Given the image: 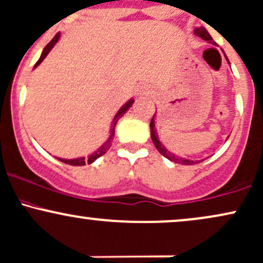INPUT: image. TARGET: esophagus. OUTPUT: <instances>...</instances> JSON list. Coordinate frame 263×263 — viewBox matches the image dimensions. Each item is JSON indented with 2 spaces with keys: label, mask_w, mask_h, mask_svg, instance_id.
<instances>
[{
  "label": "esophagus",
  "mask_w": 263,
  "mask_h": 263,
  "mask_svg": "<svg viewBox=\"0 0 263 263\" xmlns=\"http://www.w3.org/2000/svg\"><path fill=\"white\" fill-rule=\"evenodd\" d=\"M151 93V88L147 87V86H141V87L137 89V95H140V96H149Z\"/></svg>",
  "instance_id": "esophagus-1"
}]
</instances>
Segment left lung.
<instances>
[{
	"label": "left lung",
	"instance_id": "obj_1",
	"mask_svg": "<svg viewBox=\"0 0 263 263\" xmlns=\"http://www.w3.org/2000/svg\"><path fill=\"white\" fill-rule=\"evenodd\" d=\"M193 33H195V36H197V37H200V39L204 40V41H207L209 43H212V45H216L215 41H212V37L210 36L209 32H207L206 28L202 27V26H200V27H196L195 30H193ZM224 57H226L227 62H229V59H227L226 54H224ZM149 128H151L152 142H154V145L156 146V148H157V151L160 152V154L162 155V156H164V157H166L167 160L172 161V162H175V163L186 164V166H190V164L200 163L201 161H203V160H200V161L189 160V158L181 157V156L175 155L174 152H171V151H170V149H167L166 147L162 145V142H160V138H158V132H157V128H156V114L154 115V117H152L151 123H149ZM227 138H229V137H227Z\"/></svg>",
	"mask_w": 263,
	"mask_h": 263
}]
</instances>
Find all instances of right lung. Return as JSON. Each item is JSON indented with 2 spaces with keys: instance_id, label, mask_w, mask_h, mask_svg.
<instances>
[{
  "instance_id": "1",
  "label": "right lung",
  "mask_w": 263,
  "mask_h": 263,
  "mask_svg": "<svg viewBox=\"0 0 263 263\" xmlns=\"http://www.w3.org/2000/svg\"><path fill=\"white\" fill-rule=\"evenodd\" d=\"M60 37H61V32H59L56 34V36L53 37V39L51 40V42L50 43H47V46H46L45 48H43V51H42V53H41V56H40V59H39V61L36 62V65L33 66V70L34 68L37 67V66H40V63H41L43 60L46 59V56H47L48 53H50V51L52 50V48L54 47V45H56L57 42L60 41ZM134 102H135V100L134 99H129L128 101H127V102L125 103V105L122 106V107H121L120 109H118L117 111V114L115 115V117H114V120H112V123H111V128H109V136H108V138L107 140H106V142L103 143L102 146L101 147H99V148L96 149V151L95 152H92L91 155L89 156H87V157H77V158H71V160H67V158H61V157H56L57 160L59 161H61V162H63V163H67V164H71V166H85L86 163H92V162H95V161L97 160V158L99 157H101V156H103L106 154V152L108 151V148L109 147H111V141L114 140V136H115V127H116V123H117V121L120 120L121 117L123 116V115L126 114L127 111H128V108L131 107L132 105H134Z\"/></svg>"
}]
</instances>
